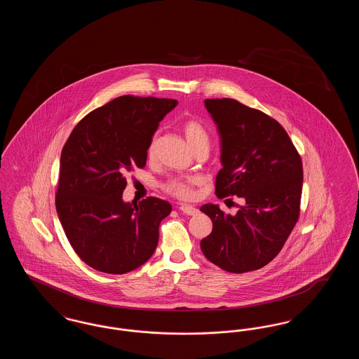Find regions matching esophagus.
Wrapping results in <instances>:
<instances>
[{"label": "esophagus", "instance_id": "esophagus-1", "mask_svg": "<svg viewBox=\"0 0 359 359\" xmlns=\"http://www.w3.org/2000/svg\"><path fill=\"white\" fill-rule=\"evenodd\" d=\"M179 210L183 212V214H187V215H196L199 212L198 208H195L194 205H182L179 207Z\"/></svg>", "mask_w": 359, "mask_h": 359}]
</instances>
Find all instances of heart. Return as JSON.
<instances>
[{
  "label": "heart",
  "instance_id": "heart-1",
  "mask_svg": "<svg viewBox=\"0 0 359 359\" xmlns=\"http://www.w3.org/2000/svg\"><path fill=\"white\" fill-rule=\"evenodd\" d=\"M184 135L187 138V142L192 149H195L201 144H207L208 137L205 133V128L195 120H188L183 126ZM156 149V137H154L148 145V157H154ZM196 183V179L192 177H175L164 186L165 191L176 198L180 199H189L192 196V186Z\"/></svg>",
  "mask_w": 359,
  "mask_h": 359
}]
</instances>
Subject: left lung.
<instances>
[{
	"instance_id": "1",
	"label": "left lung",
	"mask_w": 359,
	"mask_h": 359,
	"mask_svg": "<svg viewBox=\"0 0 359 359\" xmlns=\"http://www.w3.org/2000/svg\"><path fill=\"white\" fill-rule=\"evenodd\" d=\"M205 106L221 138L215 194L242 198L245 205L236 215L202 205L212 231L201 249L223 271H256L278 255L297 222L302 158L284 128L265 113L230 98L205 100Z\"/></svg>"
}]
</instances>
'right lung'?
<instances>
[{"label":"right lung","mask_w":359,"mask_h":359,"mask_svg":"<svg viewBox=\"0 0 359 359\" xmlns=\"http://www.w3.org/2000/svg\"><path fill=\"white\" fill-rule=\"evenodd\" d=\"M176 100L122 95L93 110L60 156L56 211L75 253L103 273L123 274L156 250L172 205L149 196L123 202L125 176L147 164L148 145Z\"/></svg>","instance_id":"add662e5"}]
</instances>
